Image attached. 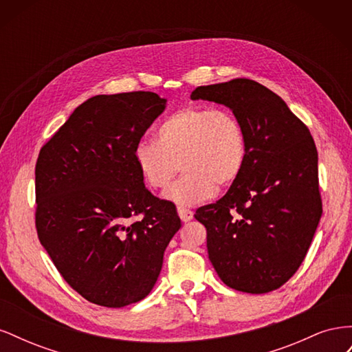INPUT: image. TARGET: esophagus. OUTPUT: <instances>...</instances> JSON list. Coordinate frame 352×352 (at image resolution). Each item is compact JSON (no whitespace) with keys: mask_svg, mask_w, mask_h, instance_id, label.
<instances>
[{"mask_svg":"<svg viewBox=\"0 0 352 352\" xmlns=\"http://www.w3.org/2000/svg\"><path fill=\"white\" fill-rule=\"evenodd\" d=\"M177 214H179L180 220L185 221V223L189 221V220H192V217H194V212L188 210V208H184V207H177Z\"/></svg>","mask_w":352,"mask_h":352,"instance_id":"34e87169","label":"esophagus"}]
</instances>
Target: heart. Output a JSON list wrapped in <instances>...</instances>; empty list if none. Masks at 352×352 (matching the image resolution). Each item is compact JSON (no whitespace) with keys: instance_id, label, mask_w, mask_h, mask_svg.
<instances>
[{"instance_id":"1","label":"heart","mask_w":352,"mask_h":352,"mask_svg":"<svg viewBox=\"0 0 352 352\" xmlns=\"http://www.w3.org/2000/svg\"><path fill=\"white\" fill-rule=\"evenodd\" d=\"M133 158L144 182L154 190H166L182 164L185 175L170 189L168 198L179 206H195L216 188L226 189L236 182L247 158V140L232 113L188 107L160 123L157 141L138 142Z\"/></svg>"}]
</instances>
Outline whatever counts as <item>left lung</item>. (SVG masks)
Returning a JSON list of instances; mask_svg holds the SVG:
<instances>
[{
	"mask_svg": "<svg viewBox=\"0 0 352 352\" xmlns=\"http://www.w3.org/2000/svg\"><path fill=\"white\" fill-rule=\"evenodd\" d=\"M190 100L232 110L247 140L236 182L195 212L208 258L232 289H278L304 261L323 211L311 133L279 95L250 79L198 87Z\"/></svg>",
	"mask_w": 352,
	"mask_h": 352,
	"instance_id": "8db88e82",
	"label": "left lung"
}]
</instances>
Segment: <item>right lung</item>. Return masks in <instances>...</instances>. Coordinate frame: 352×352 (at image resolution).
<instances>
[{"instance_id":"add662e5","label":"right lung","mask_w":352,"mask_h":352,"mask_svg":"<svg viewBox=\"0 0 352 352\" xmlns=\"http://www.w3.org/2000/svg\"><path fill=\"white\" fill-rule=\"evenodd\" d=\"M154 92L95 95L42 146L35 167L38 238L85 300L120 308L153 291L182 226L136 167V144L166 110ZM142 214L132 223L130 219Z\"/></svg>"}]
</instances>
